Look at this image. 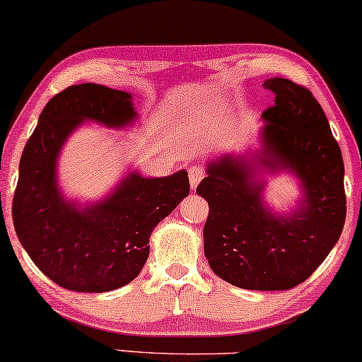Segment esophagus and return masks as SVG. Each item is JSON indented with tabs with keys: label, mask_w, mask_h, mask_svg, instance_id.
<instances>
[{
	"label": "esophagus",
	"mask_w": 362,
	"mask_h": 362,
	"mask_svg": "<svg viewBox=\"0 0 362 362\" xmlns=\"http://www.w3.org/2000/svg\"><path fill=\"white\" fill-rule=\"evenodd\" d=\"M187 176H189L191 187L192 189H196L201 182V180L204 177V168L201 166L199 163H192V164H189V168H187Z\"/></svg>",
	"instance_id": "1"
}]
</instances>
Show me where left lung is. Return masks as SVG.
I'll return each mask as SVG.
<instances>
[{
  "label": "left lung",
  "instance_id": "obj_1",
  "mask_svg": "<svg viewBox=\"0 0 362 362\" xmlns=\"http://www.w3.org/2000/svg\"><path fill=\"white\" fill-rule=\"evenodd\" d=\"M274 105L262 112L261 164L291 170L304 187V208L289 218L267 213L262 186L244 159L209 164L196 192L208 201L204 255L211 269L243 289L286 291L317 269L341 236L346 219L344 163L313 93L284 78L262 84Z\"/></svg>",
  "mask_w": 362,
  "mask_h": 362
}]
</instances>
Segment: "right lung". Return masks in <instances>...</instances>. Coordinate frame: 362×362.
Wrapping results in <instances>:
<instances>
[{
	"label": "right lung",
	"mask_w": 362,
	"mask_h": 362,
	"mask_svg": "<svg viewBox=\"0 0 362 362\" xmlns=\"http://www.w3.org/2000/svg\"><path fill=\"white\" fill-rule=\"evenodd\" d=\"M131 95L101 84L69 86L51 98L20 161L13 223L31 261L61 288L105 293L133 281L149 255V234L189 194L186 171L168 177L131 173L110 198L79 209L56 185V158L83 119L124 126Z\"/></svg>",
	"instance_id": "add662e5"
}]
</instances>
